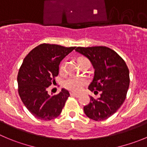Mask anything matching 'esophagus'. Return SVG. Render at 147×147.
Segmentation results:
<instances>
[{
  "label": "esophagus",
  "instance_id": "esophagus-1",
  "mask_svg": "<svg viewBox=\"0 0 147 147\" xmlns=\"http://www.w3.org/2000/svg\"><path fill=\"white\" fill-rule=\"evenodd\" d=\"M70 95L72 96L76 97V98H78V97L80 96V94H76V93H74V92H70Z\"/></svg>",
  "mask_w": 147,
  "mask_h": 147
}]
</instances>
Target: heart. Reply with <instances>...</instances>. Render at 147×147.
<instances>
[{"instance_id":"1","label":"heart","mask_w":147,"mask_h":147,"mask_svg":"<svg viewBox=\"0 0 147 147\" xmlns=\"http://www.w3.org/2000/svg\"><path fill=\"white\" fill-rule=\"evenodd\" d=\"M85 59L86 58H80L78 61ZM63 69H64V64H61V67H60V71L62 72ZM86 84V79L81 78H75V77H71V78H68L67 80L64 81V83L66 88L69 89L73 92H80Z\"/></svg>"}]
</instances>
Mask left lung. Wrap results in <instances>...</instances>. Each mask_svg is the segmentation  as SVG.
I'll return each mask as SVG.
<instances>
[{
	"label": "left lung",
	"mask_w": 147,
	"mask_h": 147,
	"mask_svg": "<svg viewBox=\"0 0 147 147\" xmlns=\"http://www.w3.org/2000/svg\"><path fill=\"white\" fill-rule=\"evenodd\" d=\"M77 52L87 57L94 68V76L88 89L100 97L90 96L84 107L88 117L102 121L118 110L126 98L129 88V70L125 62L115 51L106 46L78 47Z\"/></svg>",
	"instance_id": "1"
}]
</instances>
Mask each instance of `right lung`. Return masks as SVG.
Segmentation results:
<instances>
[{
	"label": "right lung",
	"mask_w": 147,
	"mask_h": 147,
	"mask_svg": "<svg viewBox=\"0 0 147 147\" xmlns=\"http://www.w3.org/2000/svg\"><path fill=\"white\" fill-rule=\"evenodd\" d=\"M75 49L42 43L24 59L18 72V91L24 106L36 118L51 120L61 114L69 91L62 88L57 95H49L47 88L56 83L60 62Z\"/></svg>",
	"instance_id": "add662e5"
}]
</instances>
